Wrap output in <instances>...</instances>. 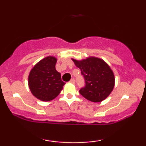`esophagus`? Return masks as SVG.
<instances>
[{
	"label": "esophagus",
	"mask_w": 146,
	"mask_h": 146,
	"mask_svg": "<svg viewBox=\"0 0 146 146\" xmlns=\"http://www.w3.org/2000/svg\"><path fill=\"white\" fill-rule=\"evenodd\" d=\"M70 82H71V83H72V84H75V79H71V80H70Z\"/></svg>",
	"instance_id": "1"
}]
</instances>
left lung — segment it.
Returning a JSON list of instances; mask_svg holds the SVG:
<instances>
[{"instance_id": "obj_1", "label": "left lung", "mask_w": 146, "mask_h": 146, "mask_svg": "<svg viewBox=\"0 0 146 146\" xmlns=\"http://www.w3.org/2000/svg\"><path fill=\"white\" fill-rule=\"evenodd\" d=\"M81 71L85 85L80 93L86 100L100 102L110 94L115 85L114 74L104 60L97 58H88L82 61L73 60Z\"/></svg>"}]
</instances>
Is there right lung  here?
Segmentation results:
<instances>
[{
    "label": "right lung",
    "mask_w": 146,
    "mask_h": 146,
    "mask_svg": "<svg viewBox=\"0 0 146 146\" xmlns=\"http://www.w3.org/2000/svg\"><path fill=\"white\" fill-rule=\"evenodd\" d=\"M56 62L54 57H46L37 63L29 73L30 90L41 101L48 102L56 98L65 84L61 74L56 69Z\"/></svg>",
    "instance_id": "1"
}]
</instances>
